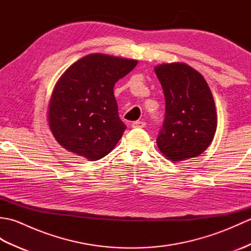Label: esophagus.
I'll return each instance as SVG.
<instances>
[{
    "mask_svg": "<svg viewBox=\"0 0 251 251\" xmlns=\"http://www.w3.org/2000/svg\"><path fill=\"white\" fill-rule=\"evenodd\" d=\"M145 126H146V122L143 121H136L131 124L132 128H143Z\"/></svg>",
    "mask_w": 251,
    "mask_h": 251,
    "instance_id": "34e87169",
    "label": "esophagus"
}]
</instances>
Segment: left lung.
Here are the masks:
<instances>
[{"mask_svg":"<svg viewBox=\"0 0 251 251\" xmlns=\"http://www.w3.org/2000/svg\"><path fill=\"white\" fill-rule=\"evenodd\" d=\"M162 85L165 117L156 143L170 161L199 156L209 147L217 129V113L210 88L201 74L184 63L155 68Z\"/></svg>","mask_w":251,"mask_h":251,"instance_id":"8db88e82","label":"left lung"}]
</instances>
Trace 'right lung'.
Instances as JSON below:
<instances>
[{
	"mask_svg": "<svg viewBox=\"0 0 251 251\" xmlns=\"http://www.w3.org/2000/svg\"><path fill=\"white\" fill-rule=\"evenodd\" d=\"M137 60L101 54L83 57L68 69L51 95L49 122L60 145L89 161L113 150L126 125L119 116L113 88Z\"/></svg>",
	"mask_w": 251,
	"mask_h": 251,
	"instance_id": "obj_1",
	"label": "right lung"
}]
</instances>
